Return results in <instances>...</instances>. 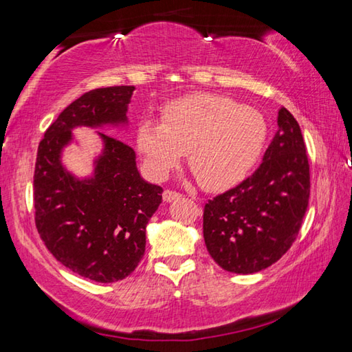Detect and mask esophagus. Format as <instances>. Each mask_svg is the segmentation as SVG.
<instances>
[{
    "label": "esophagus",
    "instance_id": "1",
    "mask_svg": "<svg viewBox=\"0 0 352 352\" xmlns=\"http://www.w3.org/2000/svg\"><path fill=\"white\" fill-rule=\"evenodd\" d=\"M182 197V194L180 192H177V190H170V189H166L164 192H163V199H164V201H174V200H177V199H180Z\"/></svg>",
    "mask_w": 352,
    "mask_h": 352
}]
</instances>
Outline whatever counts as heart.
Listing matches in <instances>:
<instances>
[{
	"instance_id": "1",
	"label": "heart",
	"mask_w": 352,
	"mask_h": 352,
	"mask_svg": "<svg viewBox=\"0 0 352 352\" xmlns=\"http://www.w3.org/2000/svg\"><path fill=\"white\" fill-rule=\"evenodd\" d=\"M267 140V121L253 107L222 94L197 93L164 107L163 122L142 119L138 147L153 175L164 177L188 152L190 170L206 189L245 178Z\"/></svg>"
}]
</instances>
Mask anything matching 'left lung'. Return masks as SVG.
Segmentation results:
<instances>
[{"label":"left lung","mask_w":352,"mask_h":352,"mask_svg":"<svg viewBox=\"0 0 352 352\" xmlns=\"http://www.w3.org/2000/svg\"><path fill=\"white\" fill-rule=\"evenodd\" d=\"M311 175L305 140L287 109L252 177L208 201L204 237L223 270L250 275L267 269L292 247L307 211Z\"/></svg>","instance_id":"8db88e82"}]
</instances>
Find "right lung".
I'll return each mask as SVG.
<instances>
[{
	"label": "right lung",
	"instance_id": "1",
	"mask_svg": "<svg viewBox=\"0 0 352 352\" xmlns=\"http://www.w3.org/2000/svg\"><path fill=\"white\" fill-rule=\"evenodd\" d=\"M133 91L122 85L82 94L47 127L35 162V226L41 241L67 269L96 283L121 281L138 267L163 188L140 175L132 147L104 132H98L102 151L90 177L67 170L62 152L74 141L76 127H126Z\"/></svg>",
	"mask_w": 352,
	"mask_h": 352
}]
</instances>
